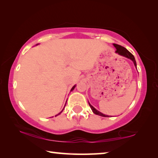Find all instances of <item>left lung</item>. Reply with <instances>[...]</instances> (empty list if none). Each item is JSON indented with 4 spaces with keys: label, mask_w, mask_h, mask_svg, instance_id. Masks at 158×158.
<instances>
[{
    "label": "left lung",
    "mask_w": 158,
    "mask_h": 158,
    "mask_svg": "<svg viewBox=\"0 0 158 158\" xmlns=\"http://www.w3.org/2000/svg\"><path fill=\"white\" fill-rule=\"evenodd\" d=\"M113 45L115 47H116V51L115 52L117 53L118 54H119L120 56H124L127 58H129V59H130L131 60H132V62L134 63V65H135V66L137 68V63H136L135 58V57H134V56L132 54V53L129 52V51H128L127 49H125V47L121 46V45H118L116 44H113ZM89 104L90 109H92L93 112L95 114H97V115H99V116H103V117H109L108 115H105L102 113H101L100 111H98L97 109L93 107V106L90 105V104L89 103Z\"/></svg>",
    "instance_id": "8db88e82"
}]
</instances>
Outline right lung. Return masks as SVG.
Segmentation results:
<instances>
[{
  "label": "right lung",
  "instance_id": "1",
  "mask_svg": "<svg viewBox=\"0 0 158 158\" xmlns=\"http://www.w3.org/2000/svg\"><path fill=\"white\" fill-rule=\"evenodd\" d=\"M75 87H76V85H74V86H73V88H72V89L70 90V91H73V90L74 89V88H75ZM66 102H67V101H66ZM65 104H66V103H65ZM63 109H64V108L63 109V110H62V111H61L60 112V113H59V114H58L57 115H56V116H58V115H59V114H60L61 113H62V111H63Z\"/></svg>",
  "mask_w": 158,
  "mask_h": 158
}]
</instances>
